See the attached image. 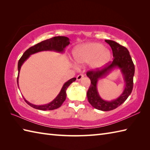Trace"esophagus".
<instances>
[{
	"label": "esophagus",
	"mask_w": 150,
	"mask_h": 150,
	"mask_svg": "<svg viewBox=\"0 0 150 150\" xmlns=\"http://www.w3.org/2000/svg\"><path fill=\"white\" fill-rule=\"evenodd\" d=\"M84 75L83 74H79L77 77V81H80L81 79L84 77Z\"/></svg>",
	"instance_id": "esophagus-1"
}]
</instances>
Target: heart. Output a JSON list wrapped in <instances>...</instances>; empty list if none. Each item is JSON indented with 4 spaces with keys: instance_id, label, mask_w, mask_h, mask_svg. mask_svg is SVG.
<instances>
[{
    "instance_id": "1",
    "label": "heart",
    "mask_w": 150,
    "mask_h": 150,
    "mask_svg": "<svg viewBox=\"0 0 150 150\" xmlns=\"http://www.w3.org/2000/svg\"><path fill=\"white\" fill-rule=\"evenodd\" d=\"M73 56L78 64L90 62L93 69H98L109 61L111 53L101 44L86 43L77 46L73 52Z\"/></svg>"
}]
</instances>
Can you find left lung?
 Wrapping results in <instances>:
<instances>
[{"label":"left lung","mask_w":150,"mask_h":150,"mask_svg":"<svg viewBox=\"0 0 150 150\" xmlns=\"http://www.w3.org/2000/svg\"><path fill=\"white\" fill-rule=\"evenodd\" d=\"M111 47L113 52V60L108 62L106 66L102 69L90 70L86 75L91 81L90 86L87 92V97L89 103L95 109L101 111H110L120 106L131 94L133 87V76L135 73V66L129 51L124 46L111 40H105ZM121 69L125 82V88L123 93L117 100L106 101L102 100L97 91L96 84L98 79L107 75L115 68Z\"/></svg>","instance_id":"1"}]
</instances>
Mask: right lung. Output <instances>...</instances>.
Instances as JSON below:
<instances>
[{"label":"right lung","instance_id":"right-lung-1","mask_svg":"<svg viewBox=\"0 0 150 150\" xmlns=\"http://www.w3.org/2000/svg\"><path fill=\"white\" fill-rule=\"evenodd\" d=\"M69 38L64 36H58V37H54L51 38V39H47L45 40H43L42 42L38 43L35 45L31 46L29 49H28L26 52L24 53L23 55L21 57V58L19 59L18 62V77H17V84L18 86V75L19 72H20L21 68L22 65V64L24 62V61L29 57L31 55L34 54L39 52H42V51H55L57 52L62 53L64 51L65 47L68 46L69 44ZM76 78H72L69 79V81L65 82L64 84L60 90V93L57 95V97L54 99L53 101L51 102L49 104H46L44 105H34L31 104L29 102L27 101L24 98V100L26 103L30 105L33 108H35L37 110H55L57 108H59L61 106L62 103L64 102L66 98V90L68 88L69 86L73 82L75 81Z\"/></svg>","mask_w":150,"mask_h":150}]
</instances>
